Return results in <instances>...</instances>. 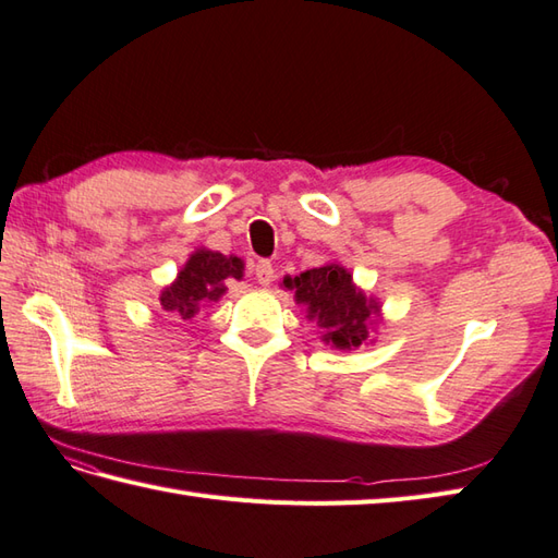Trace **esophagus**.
Wrapping results in <instances>:
<instances>
[{"label":"esophagus","instance_id":"esophagus-1","mask_svg":"<svg viewBox=\"0 0 558 558\" xmlns=\"http://www.w3.org/2000/svg\"><path fill=\"white\" fill-rule=\"evenodd\" d=\"M255 277L259 287H269V283L275 281V267H271L269 259H259L255 265Z\"/></svg>","mask_w":558,"mask_h":558}]
</instances>
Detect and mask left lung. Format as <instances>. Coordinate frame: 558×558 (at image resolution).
I'll return each instance as SVG.
<instances>
[{"mask_svg": "<svg viewBox=\"0 0 558 558\" xmlns=\"http://www.w3.org/2000/svg\"><path fill=\"white\" fill-rule=\"evenodd\" d=\"M283 287L295 291V303L305 305L307 319L325 329L322 339L339 351H353L369 339L379 305L355 287L349 269L331 263L287 277Z\"/></svg>", "mask_w": 558, "mask_h": 558, "instance_id": "left-lung-1", "label": "left lung"}]
</instances>
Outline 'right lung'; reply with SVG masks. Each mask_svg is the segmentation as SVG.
I'll list each match as a JSON object with an SVG mask.
<instances>
[{"label":"right lung","instance_id":"right-lung-1","mask_svg":"<svg viewBox=\"0 0 558 558\" xmlns=\"http://www.w3.org/2000/svg\"><path fill=\"white\" fill-rule=\"evenodd\" d=\"M229 279H243V259L197 247L181 267L177 281L159 293V303L169 315L193 319L207 303L227 293Z\"/></svg>","mask_w":558,"mask_h":558}]
</instances>
